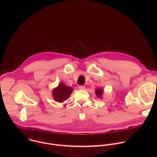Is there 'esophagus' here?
<instances>
[{"label": "esophagus", "mask_w": 157, "mask_h": 157, "mask_svg": "<svg viewBox=\"0 0 157 157\" xmlns=\"http://www.w3.org/2000/svg\"><path fill=\"white\" fill-rule=\"evenodd\" d=\"M78 88L79 89V90H85V86H81V85H79V86H78Z\"/></svg>", "instance_id": "34e87169"}]
</instances>
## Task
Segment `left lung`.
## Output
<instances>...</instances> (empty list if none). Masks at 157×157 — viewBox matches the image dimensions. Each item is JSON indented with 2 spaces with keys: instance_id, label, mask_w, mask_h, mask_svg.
Wrapping results in <instances>:
<instances>
[{
  "instance_id": "obj_1",
  "label": "left lung",
  "mask_w": 157,
  "mask_h": 157,
  "mask_svg": "<svg viewBox=\"0 0 157 157\" xmlns=\"http://www.w3.org/2000/svg\"><path fill=\"white\" fill-rule=\"evenodd\" d=\"M103 92H104V90L101 88H98L95 90V94L97 96V97L99 98L102 99Z\"/></svg>"
}]
</instances>
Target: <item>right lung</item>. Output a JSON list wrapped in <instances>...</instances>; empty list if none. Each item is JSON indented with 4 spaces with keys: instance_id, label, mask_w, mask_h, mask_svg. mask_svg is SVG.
Listing matches in <instances>:
<instances>
[{
    "instance_id": "add662e5",
    "label": "right lung",
    "mask_w": 157,
    "mask_h": 157,
    "mask_svg": "<svg viewBox=\"0 0 157 157\" xmlns=\"http://www.w3.org/2000/svg\"><path fill=\"white\" fill-rule=\"evenodd\" d=\"M73 91V88L66 85L64 82H61L58 86L52 91V96L55 101L63 103L69 98Z\"/></svg>"
}]
</instances>
